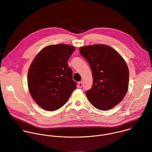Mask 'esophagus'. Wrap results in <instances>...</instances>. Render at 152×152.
<instances>
[{"label":"esophagus","mask_w":152,"mask_h":152,"mask_svg":"<svg viewBox=\"0 0 152 152\" xmlns=\"http://www.w3.org/2000/svg\"><path fill=\"white\" fill-rule=\"evenodd\" d=\"M78 87H79V88H81L82 86V82H78Z\"/></svg>","instance_id":"obj_1"}]
</instances>
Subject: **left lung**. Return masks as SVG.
Wrapping results in <instances>:
<instances>
[{
  "label": "left lung",
  "instance_id": "1",
  "mask_svg": "<svg viewBox=\"0 0 152 152\" xmlns=\"http://www.w3.org/2000/svg\"><path fill=\"white\" fill-rule=\"evenodd\" d=\"M80 55L88 62L93 83L86 91L88 99L97 109L109 110L118 104L128 90L129 73L122 56L104 45L81 47Z\"/></svg>",
  "mask_w": 152,
  "mask_h": 152
}]
</instances>
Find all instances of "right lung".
I'll return each instance as SVG.
<instances>
[{"label":"right lung","mask_w":152,"mask_h":152,"mask_svg":"<svg viewBox=\"0 0 152 152\" xmlns=\"http://www.w3.org/2000/svg\"><path fill=\"white\" fill-rule=\"evenodd\" d=\"M75 47L59 44L42 49L35 57L28 73L29 91L36 103L53 111L66 103L76 88L68 60Z\"/></svg>","instance_id":"obj_1"}]
</instances>
